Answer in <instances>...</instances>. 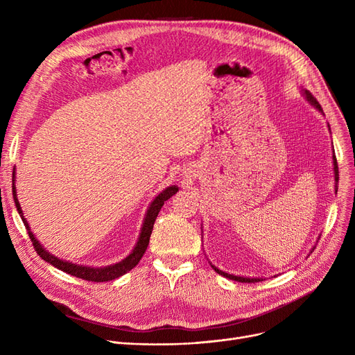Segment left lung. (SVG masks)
Here are the masks:
<instances>
[{"label":"left lung","mask_w":355,"mask_h":355,"mask_svg":"<svg viewBox=\"0 0 355 355\" xmlns=\"http://www.w3.org/2000/svg\"><path fill=\"white\" fill-rule=\"evenodd\" d=\"M302 96L304 98L311 103V106H314V108L317 111H320L321 114H323V110H321L320 103L317 102V99H314V96L311 94L308 90H302ZM329 130H330V125H329ZM333 175H335V192H338V182H339V170H338V163H336V155H335V151H333ZM314 250V249H313ZM313 250H311V253H313ZM211 265V263H210ZM211 268L214 271H216L218 274L223 275L230 278V280H234V282H239V283H257V282H263V278H259V277H243V275H234V274H228L225 271H220L219 268H216L214 265H211Z\"/></svg>","instance_id":"1"}]
</instances>
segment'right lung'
Segmentation results:
<instances>
[{
  "mask_svg": "<svg viewBox=\"0 0 355 355\" xmlns=\"http://www.w3.org/2000/svg\"><path fill=\"white\" fill-rule=\"evenodd\" d=\"M179 191V188L176 185H171L167 187L166 189H163L159 192V194L151 201L149 204V207L145 213V218H144V223H142V228H141V234H139V239L133 247V250L130 252V254H127L123 261L112 263V265H106V266H87V265H78V263H72L69 261L65 259H60V257L51 254L49 250L44 249V245H42L37 237L34 235V232L31 231L29 223L26 220V218L24 216V211L22 207H20L19 200H17V194H16V171L13 168V200L16 204V209L20 214V218L24 220V225L28 230L29 234V239L34 244L35 250L38 253L40 257H42L46 262H49L50 265H53L58 270L71 274L77 278H83V280H87V282H94V283H103V282H111L115 280V278L124 275L125 272H128L130 270L139 263V261L142 259V256L146 250V247L149 244V237H151L153 234V228H154V222L158 216V211L163 207L164 201H167L170 197H173L176 192Z\"/></svg>",
  "mask_w": 355,
  "mask_h": 355,
  "instance_id": "obj_1",
  "label": "right lung"
}]
</instances>
